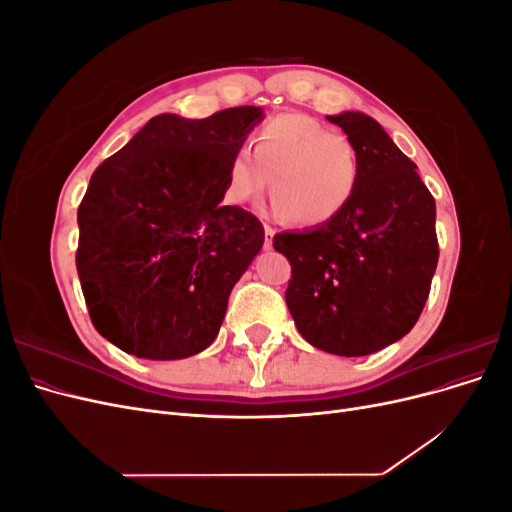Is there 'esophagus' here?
<instances>
[{"instance_id":"34e87169","label":"esophagus","mask_w":512,"mask_h":512,"mask_svg":"<svg viewBox=\"0 0 512 512\" xmlns=\"http://www.w3.org/2000/svg\"><path fill=\"white\" fill-rule=\"evenodd\" d=\"M273 235H275V230L271 226H265V250H271L273 247Z\"/></svg>"}]
</instances>
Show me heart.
Segmentation results:
<instances>
[{
  "instance_id": "1",
  "label": "heart",
  "mask_w": 512,
  "mask_h": 512,
  "mask_svg": "<svg viewBox=\"0 0 512 512\" xmlns=\"http://www.w3.org/2000/svg\"><path fill=\"white\" fill-rule=\"evenodd\" d=\"M273 213L301 226L335 220L359 188L361 160L350 138L329 132L320 121L277 115L262 126L250 147H239L228 162L226 200L247 205L265 196L270 179Z\"/></svg>"
}]
</instances>
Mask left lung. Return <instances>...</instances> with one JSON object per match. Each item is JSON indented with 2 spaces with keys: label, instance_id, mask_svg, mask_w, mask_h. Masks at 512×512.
<instances>
[{
  "label": "left lung",
  "instance_id": "8db88e82",
  "mask_svg": "<svg viewBox=\"0 0 512 512\" xmlns=\"http://www.w3.org/2000/svg\"><path fill=\"white\" fill-rule=\"evenodd\" d=\"M361 160L350 205L335 220L280 232L273 247L292 267L286 305L309 344L365 356L408 335L438 267L436 200L416 164L365 113L327 117Z\"/></svg>",
  "mask_w": 512,
  "mask_h": 512
}]
</instances>
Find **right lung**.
<instances>
[{
	"mask_svg": "<svg viewBox=\"0 0 512 512\" xmlns=\"http://www.w3.org/2000/svg\"><path fill=\"white\" fill-rule=\"evenodd\" d=\"M262 119L258 106L156 115L91 175L76 271L96 331L123 352L188 359L218 337L265 243L258 218L222 207L232 153Z\"/></svg>",
	"mask_w": 512,
	"mask_h": 512,
	"instance_id": "obj_1",
	"label": "right lung"
}]
</instances>
